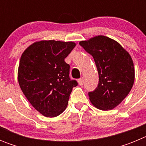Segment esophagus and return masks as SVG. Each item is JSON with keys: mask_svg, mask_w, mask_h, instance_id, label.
<instances>
[{"mask_svg": "<svg viewBox=\"0 0 146 146\" xmlns=\"http://www.w3.org/2000/svg\"><path fill=\"white\" fill-rule=\"evenodd\" d=\"M77 81H78V84H79L80 86H82L83 83H84V79H83V78H80V79H79Z\"/></svg>", "mask_w": 146, "mask_h": 146, "instance_id": "34e87169", "label": "esophagus"}]
</instances>
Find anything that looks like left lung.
<instances>
[{"mask_svg": "<svg viewBox=\"0 0 146 146\" xmlns=\"http://www.w3.org/2000/svg\"><path fill=\"white\" fill-rule=\"evenodd\" d=\"M79 44L92 55L99 73V85L88 94L90 101L101 110L114 109L134 85L135 67L131 55L115 40L102 35Z\"/></svg>", "mask_w": 146, "mask_h": 146, "instance_id": "obj_1", "label": "left lung"}]
</instances>
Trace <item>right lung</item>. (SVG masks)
I'll use <instances>...</instances> for the list:
<instances>
[{"mask_svg": "<svg viewBox=\"0 0 146 146\" xmlns=\"http://www.w3.org/2000/svg\"><path fill=\"white\" fill-rule=\"evenodd\" d=\"M76 46L74 42L38 41L23 52L17 79L31 104L45 117L61 114L68 104L75 80H70L69 65L64 59Z\"/></svg>", "mask_w": 146, "mask_h": 146, "instance_id": "add662e5", "label": "right lung"}]
</instances>
